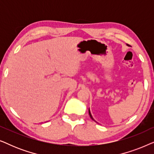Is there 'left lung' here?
Wrapping results in <instances>:
<instances>
[{
  "label": "left lung",
  "mask_w": 154,
  "mask_h": 154,
  "mask_svg": "<svg viewBox=\"0 0 154 154\" xmlns=\"http://www.w3.org/2000/svg\"><path fill=\"white\" fill-rule=\"evenodd\" d=\"M88 111H89V115H90V118H91V119H92V120H94V119H93V118H92V115H91V113H90V109H89V110H88Z\"/></svg>",
  "instance_id": "1"
}]
</instances>
